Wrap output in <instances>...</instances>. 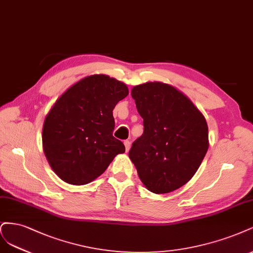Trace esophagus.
I'll list each match as a JSON object with an SVG mask.
<instances>
[{"label": "esophagus", "instance_id": "1", "mask_svg": "<svg viewBox=\"0 0 253 253\" xmlns=\"http://www.w3.org/2000/svg\"><path fill=\"white\" fill-rule=\"evenodd\" d=\"M124 145H125V149H126V151H128V150H129V148H130V142H129L128 140H126V141H124Z\"/></svg>", "mask_w": 253, "mask_h": 253}]
</instances>
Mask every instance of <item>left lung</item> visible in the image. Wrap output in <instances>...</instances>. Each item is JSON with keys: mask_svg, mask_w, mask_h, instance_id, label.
<instances>
[{"mask_svg": "<svg viewBox=\"0 0 253 253\" xmlns=\"http://www.w3.org/2000/svg\"><path fill=\"white\" fill-rule=\"evenodd\" d=\"M131 95L144 131L129 158L148 190H176L197 172L208 150L206 120L188 97L167 84L137 85Z\"/></svg>", "mask_w": 253, "mask_h": 253, "instance_id": "obj_1", "label": "left lung"}]
</instances>
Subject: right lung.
<instances>
[{
	"mask_svg": "<svg viewBox=\"0 0 253 253\" xmlns=\"http://www.w3.org/2000/svg\"><path fill=\"white\" fill-rule=\"evenodd\" d=\"M127 94L124 83L94 75L79 81L55 102L44 122L43 147L64 182L90 183L125 152L124 144L112 135V110Z\"/></svg>",
	"mask_w": 253,
	"mask_h": 253,
	"instance_id": "add662e5",
	"label": "right lung"
}]
</instances>
